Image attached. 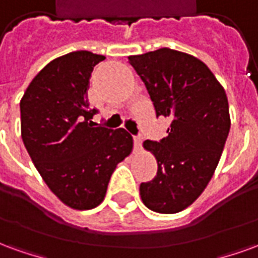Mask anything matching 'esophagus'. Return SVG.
Listing matches in <instances>:
<instances>
[{
    "label": "esophagus",
    "instance_id": "1",
    "mask_svg": "<svg viewBox=\"0 0 258 258\" xmlns=\"http://www.w3.org/2000/svg\"><path fill=\"white\" fill-rule=\"evenodd\" d=\"M142 141H144V137L141 134L138 135H134V146L135 149H140L141 145H142Z\"/></svg>",
    "mask_w": 258,
    "mask_h": 258
}]
</instances>
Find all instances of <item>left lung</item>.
Listing matches in <instances>:
<instances>
[{
    "label": "left lung",
    "mask_w": 258,
    "mask_h": 258,
    "mask_svg": "<svg viewBox=\"0 0 258 258\" xmlns=\"http://www.w3.org/2000/svg\"><path fill=\"white\" fill-rule=\"evenodd\" d=\"M149 92L156 116L171 118L167 137L145 141L157 174L140 186L144 205L156 213L184 210L205 190L231 128L225 90L202 60L160 48L128 56Z\"/></svg>",
    "instance_id": "8db88e82"
}]
</instances>
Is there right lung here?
<instances>
[{
	"mask_svg": "<svg viewBox=\"0 0 258 258\" xmlns=\"http://www.w3.org/2000/svg\"><path fill=\"white\" fill-rule=\"evenodd\" d=\"M90 51L66 53L42 69L20 101L22 140L48 188L76 210L105 199L114 168L133 151V137L92 121L87 91L94 66Z\"/></svg>",
	"mask_w": 258,
	"mask_h": 258,
	"instance_id": "add662e5",
	"label": "right lung"
}]
</instances>
